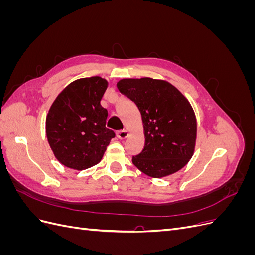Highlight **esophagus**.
<instances>
[{"mask_svg":"<svg viewBox=\"0 0 255 255\" xmlns=\"http://www.w3.org/2000/svg\"><path fill=\"white\" fill-rule=\"evenodd\" d=\"M128 135H129V133L126 129L119 130V132H117V137L119 138V139H126V138L128 137Z\"/></svg>","mask_w":255,"mask_h":255,"instance_id":"34e87169","label":"esophagus"}]
</instances>
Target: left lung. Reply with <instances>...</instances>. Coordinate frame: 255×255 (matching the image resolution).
<instances>
[{
    "label": "left lung",
    "mask_w": 255,
    "mask_h": 255,
    "mask_svg": "<svg viewBox=\"0 0 255 255\" xmlns=\"http://www.w3.org/2000/svg\"><path fill=\"white\" fill-rule=\"evenodd\" d=\"M117 87L142 118L144 148L133 164L155 179L181 170L194 155L197 139L196 115L186 97L169 82L151 78L122 79Z\"/></svg>",
    "instance_id": "8db88e82"
}]
</instances>
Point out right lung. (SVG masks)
Listing matches in <instances>:
<instances>
[{"instance_id":"right-lung-1","label":"right lung","mask_w":255,"mask_h":255,"mask_svg":"<svg viewBox=\"0 0 255 255\" xmlns=\"http://www.w3.org/2000/svg\"><path fill=\"white\" fill-rule=\"evenodd\" d=\"M109 82L100 76L73 81L54 100L45 119V133L61 165L85 170L101 161L115 137L106 126L101 99Z\"/></svg>"}]
</instances>
